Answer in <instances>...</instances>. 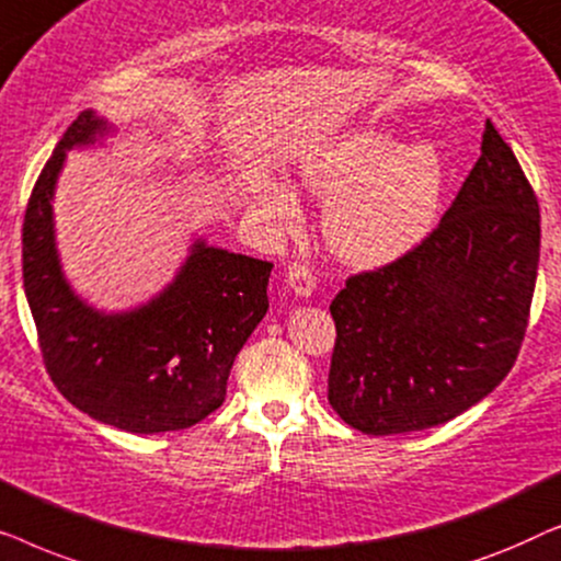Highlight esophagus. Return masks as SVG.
Returning <instances> with one entry per match:
<instances>
[{
    "instance_id": "1",
    "label": "esophagus",
    "mask_w": 561,
    "mask_h": 561,
    "mask_svg": "<svg viewBox=\"0 0 561 561\" xmlns=\"http://www.w3.org/2000/svg\"><path fill=\"white\" fill-rule=\"evenodd\" d=\"M286 280H288V286L294 288V294L301 296V298H309L313 294V288H317V278H313L309 265H301V263H290L288 265Z\"/></svg>"
}]
</instances>
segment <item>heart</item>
I'll return each mask as SVG.
<instances>
[{"mask_svg":"<svg viewBox=\"0 0 561 561\" xmlns=\"http://www.w3.org/2000/svg\"><path fill=\"white\" fill-rule=\"evenodd\" d=\"M296 183L327 202L321 232L329 252L355 267L386 265L416 244L444 191V163L432 145L403 148L378 129H352L311 150ZM252 206L278 232L296 227L298 204L286 183L260 175Z\"/></svg>","mask_w":561,"mask_h":561,"instance_id":"obj_1","label":"heart"}]
</instances>
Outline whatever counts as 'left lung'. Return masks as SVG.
<instances>
[{
  "label": "left lung",
  "mask_w": 561,
  "mask_h": 561,
  "mask_svg": "<svg viewBox=\"0 0 561 561\" xmlns=\"http://www.w3.org/2000/svg\"><path fill=\"white\" fill-rule=\"evenodd\" d=\"M541 214L508 142L482 148L439 227L334 296L329 403L363 434L421 432L480 403L511 373L539 271Z\"/></svg>",
  "instance_id": "8db88e82"
}]
</instances>
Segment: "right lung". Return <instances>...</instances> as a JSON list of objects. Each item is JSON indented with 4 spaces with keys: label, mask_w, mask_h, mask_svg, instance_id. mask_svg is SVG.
<instances>
[{
    "label": "right lung",
    "mask_w": 561,
    "mask_h": 561,
    "mask_svg": "<svg viewBox=\"0 0 561 561\" xmlns=\"http://www.w3.org/2000/svg\"><path fill=\"white\" fill-rule=\"evenodd\" d=\"M112 125L81 112L45 163L22 225V280L45 370L68 403L133 434L179 432L225 403L237 352L267 311L273 263L191 244L175 278L148 304L106 313L66 280L53 194L66 152L104 140Z\"/></svg>",
    "instance_id": "1"
}]
</instances>
